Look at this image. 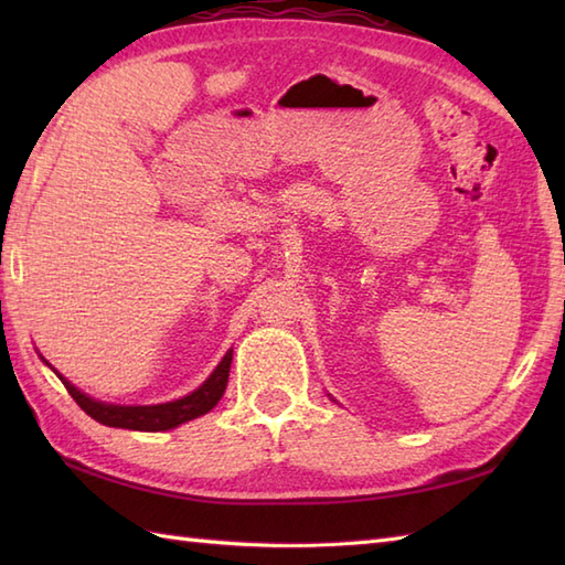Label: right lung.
<instances>
[{
    "label": "right lung",
    "instance_id": "obj_1",
    "mask_svg": "<svg viewBox=\"0 0 565 565\" xmlns=\"http://www.w3.org/2000/svg\"><path fill=\"white\" fill-rule=\"evenodd\" d=\"M231 362H233V350H227L225 356L218 362V366L211 371V376L203 381L196 391H191L189 395H182V398L177 401L158 403V405H114V403L97 401L92 398V395L82 393L77 386H72V383L63 374H57L51 364L47 362L45 364L51 366L57 374V379L65 383L67 393L75 398V403L82 407V411L92 419H97V423L106 427L138 429V431H164V429H174L179 425H184L189 419L206 415L215 405H218L227 386V376H231Z\"/></svg>",
    "mask_w": 565,
    "mask_h": 565
}]
</instances>
